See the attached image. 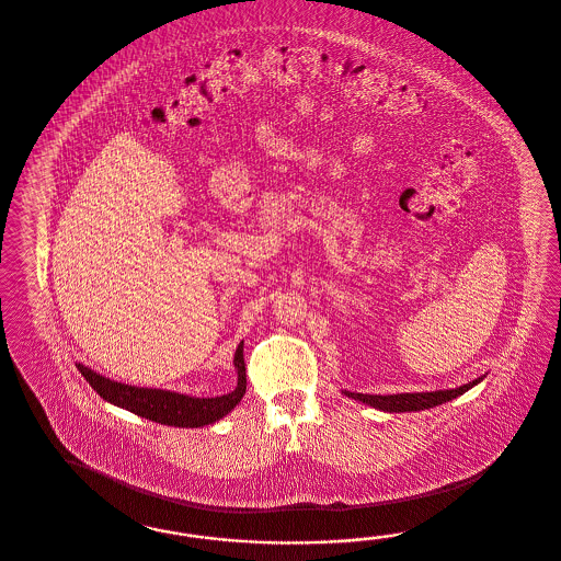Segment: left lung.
Returning <instances> with one entry per match:
<instances>
[{
  "mask_svg": "<svg viewBox=\"0 0 561 561\" xmlns=\"http://www.w3.org/2000/svg\"><path fill=\"white\" fill-rule=\"evenodd\" d=\"M483 377L466 383V386L456 387V389H444V391H426V393H396V396H368V393H354V391H344L348 398H354L358 402H365L373 408L386 410V412H412V410H425V408L439 407L444 402H449L470 387L477 386Z\"/></svg>",
  "mask_w": 561,
  "mask_h": 561,
  "instance_id": "left-lung-1",
  "label": "left lung"
}]
</instances>
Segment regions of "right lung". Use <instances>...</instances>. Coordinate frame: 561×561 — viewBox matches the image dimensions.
Listing matches in <instances>:
<instances>
[{
  "label": "right lung",
  "mask_w": 561,
  "mask_h": 561,
  "mask_svg": "<svg viewBox=\"0 0 561 561\" xmlns=\"http://www.w3.org/2000/svg\"><path fill=\"white\" fill-rule=\"evenodd\" d=\"M242 344L236 350L233 367L238 370V386L233 387L230 393L217 396V398H191L184 393L165 391V389H149V387L126 386L117 383L103 375H98L84 365L78 363L80 375L89 381V386L98 391L99 396L112 404L126 408L142 419H149L154 423L170 426H194L211 425L215 421L224 419L236 404L242 400L247 391V365Z\"/></svg>",
  "instance_id": "add662e5"
}]
</instances>
